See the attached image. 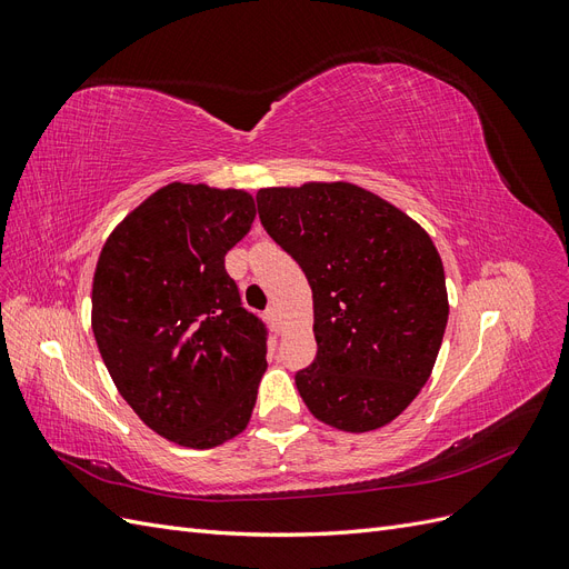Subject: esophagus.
<instances>
[{
  "instance_id": "esophagus-1",
  "label": "esophagus",
  "mask_w": 569,
  "mask_h": 569,
  "mask_svg": "<svg viewBox=\"0 0 569 569\" xmlns=\"http://www.w3.org/2000/svg\"><path fill=\"white\" fill-rule=\"evenodd\" d=\"M266 320H268V325L272 327L274 332H280V320H278V311H274V308L270 306L268 311H266Z\"/></svg>"
}]
</instances>
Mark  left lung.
Segmentation results:
<instances>
[{"label": "left lung", "mask_w": 569, "mask_h": 569, "mask_svg": "<svg viewBox=\"0 0 569 569\" xmlns=\"http://www.w3.org/2000/svg\"><path fill=\"white\" fill-rule=\"evenodd\" d=\"M256 203L313 289L318 353L295 377L303 403L343 432L391 422L429 380L449 320L432 239L349 182L258 189Z\"/></svg>", "instance_id": "8db88e82"}]
</instances>
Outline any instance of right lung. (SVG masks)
Instances as JSON below:
<instances>
[{"label": "right lung", "mask_w": 569, "mask_h": 569, "mask_svg": "<svg viewBox=\"0 0 569 569\" xmlns=\"http://www.w3.org/2000/svg\"><path fill=\"white\" fill-rule=\"evenodd\" d=\"M256 218L251 194L173 182L99 253L92 330L109 375L153 432L213 449L247 427L268 327L247 311L226 253Z\"/></svg>", "instance_id": "obj_1"}]
</instances>
